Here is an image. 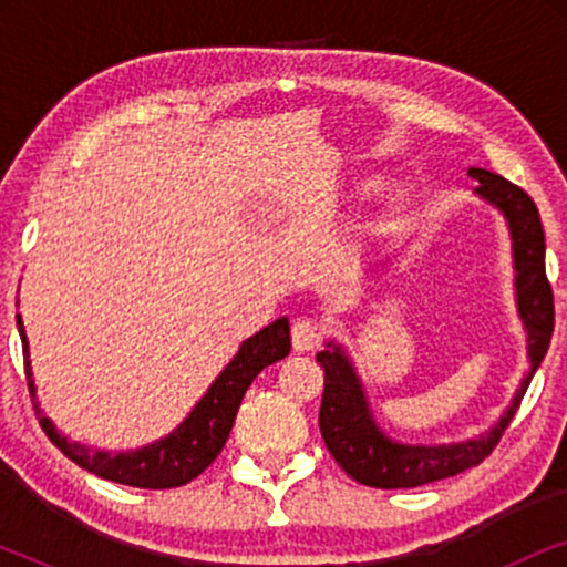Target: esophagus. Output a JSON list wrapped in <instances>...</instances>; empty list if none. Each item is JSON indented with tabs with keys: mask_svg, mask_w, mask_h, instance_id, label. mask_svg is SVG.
Returning a JSON list of instances; mask_svg holds the SVG:
<instances>
[{
	"mask_svg": "<svg viewBox=\"0 0 567 567\" xmlns=\"http://www.w3.org/2000/svg\"><path fill=\"white\" fill-rule=\"evenodd\" d=\"M291 340L299 353L315 351V348L324 340V324L312 320V317H299V320H293L291 324Z\"/></svg>",
	"mask_w": 567,
	"mask_h": 567,
	"instance_id": "34e87169",
	"label": "esophagus"
}]
</instances>
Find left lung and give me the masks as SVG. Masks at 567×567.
Wrapping results in <instances>:
<instances>
[{"label":"left lung","instance_id":"left-lung-1","mask_svg":"<svg viewBox=\"0 0 567 567\" xmlns=\"http://www.w3.org/2000/svg\"><path fill=\"white\" fill-rule=\"evenodd\" d=\"M467 175L480 183V196L498 206L508 219L511 239H514L518 312H522L526 332H529L532 369L506 415L487 436L449 446H408L394 444L371 421L359 377L353 374V367L340 353V348L332 346V351L317 353V363L324 369V392L320 405L324 446L336 456L340 467L361 485L382 487V491L421 487L477 467L498 446L503 431L516 415L526 386H529L534 371L539 369L549 348V338L555 330V297L545 270V229H542L537 206H534L529 193L506 177L491 173V169L470 167Z\"/></svg>","mask_w":567,"mask_h":567}]
</instances>
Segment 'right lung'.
<instances>
[{"mask_svg":"<svg viewBox=\"0 0 567 567\" xmlns=\"http://www.w3.org/2000/svg\"><path fill=\"white\" fill-rule=\"evenodd\" d=\"M18 330L22 338V353H25V377L30 398L35 400L33 386V371H30L28 361V338L22 320L18 315ZM291 351V328L289 320L281 317L268 328L255 332L247 338L243 348H239L235 359L227 369L221 371L219 379L212 384L193 413L185 417V423L169 433L167 439L154 441V444L138 449V452L126 454H111L97 452V449L82 446L76 441H66V436L53 429L49 417L41 415L38 410V421L51 444L61 449L69 460L80 464L82 470L92 472V475L111 480V483L131 485V487H146V491H167V487H181L198 477L208 464H212L219 452L227 444L231 423L237 417V408L243 402L247 386L252 379L260 374L270 363L281 361ZM38 408V405H35Z\"/></svg>","mask_w":567,"mask_h":567,"instance_id":"right-lung-1","label":"right lung"}]
</instances>
